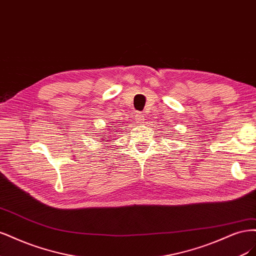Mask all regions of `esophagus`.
<instances>
[{"instance_id":"esophagus-1","label":"esophagus","mask_w":256,"mask_h":256,"mask_svg":"<svg viewBox=\"0 0 256 256\" xmlns=\"http://www.w3.org/2000/svg\"><path fill=\"white\" fill-rule=\"evenodd\" d=\"M135 119H136L137 123H144V121L146 117H144V114H142V112H137V114H136V117H135Z\"/></svg>"}]
</instances>
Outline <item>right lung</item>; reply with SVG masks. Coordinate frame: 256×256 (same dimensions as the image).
Returning a JSON list of instances; mask_svg holds the SVG:
<instances>
[{"label": "right lung", "instance_id": "obj_1", "mask_svg": "<svg viewBox=\"0 0 256 256\" xmlns=\"http://www.w3.org/2000/svg\"><path fill=\"white\" fill-rule=\"evenodd\" d=\"M112 128H114V126H112Z\"/></svg>", "mask_w": 256, "mask_h": 256}]
</instances>
